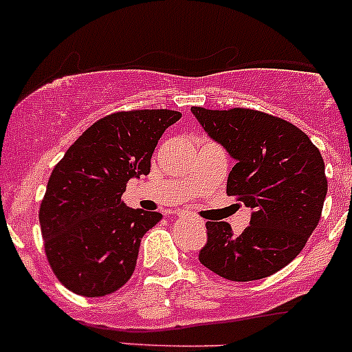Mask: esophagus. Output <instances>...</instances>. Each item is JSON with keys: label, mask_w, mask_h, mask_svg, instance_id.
I'll return each mask as SVG.
<instances>
[{"label": "esophagus", "mask_w": 352, "mask_h": 352, "mask_svg": "<svg viewBox=\"0 0 352 352\" xmlns=\"http://www.w3.org/2000/svg\"><path fill=\"white\" fill-rule=\"evenodd\" d=\"M179 218H189V212H186V211L179 212ZM194 221H196V225H199V226L204 225V223H202V219H199V218H194Z\"/></svg>", "instance_id": "obj_1"}]
</instances>
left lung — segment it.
I'll return each instance as SVG.
<instances>
[{
    "label": "left lung",
    "instance_id": "obj_1",
    "mask_svg": "<svg viewBox=\"0 0 352 352\" xmlns=\"http://www.w3.org/2000/svg\"><path fill=\"white\" fill-rule=\"evenodd\" d=\"M190 110L235 158L226 194L254 209L242 235H233L226 221L206 223L199 262L230 281L267 278L303 250L320 221L324 158L303 131L281 117L245 107Z\"/></svg>",
    "mask_w": 352,
    "mask_h": 352
}]
</instances>
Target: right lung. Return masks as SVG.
<instances>
[{
    "mask_svg": "<svg viewBox=\"0 0 352 352\" xmlns=\"http://www.w3.org/2000/svg\"><path fill=\"white\" fill-rule=\"evenodd\" d=\"M177 110H120L91 124L49 177L38 209L44 250L63 286L107 296L133 276L144 233L162 219L124 204L127 180L148 175L158 140Z\"/></svg>",
    "mask_w": 352,
    "mask_h": 352,
    "instance_id": "right-lung-1",
    "label": "right lung"
}]
</instances>
